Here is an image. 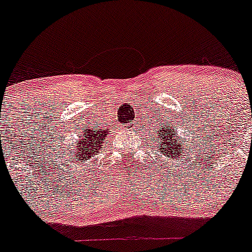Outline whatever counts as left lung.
Segmentation results:
<instances>
[{
	"mask_svg": "<svg viewBox=\"0 0 252 252\" xmlns=\"http://www.w3.org/2000/svg\"><path fill=\"white\" fill-rule=\"evenodd\" d=\"M159 138H160V148L161 154H165L166 157H173L176 155L178 157V149H180L182 152V148L178 147V142L175 140V130L173 129H166L165 126H163V129H159Z\"/></svg>",
	"mask_w": 252,
	"mask_h": 252,
	"instance_id": "1",
	"label": "left lung"
}]
</instances>
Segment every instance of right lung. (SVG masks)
Instances as JSON below:
<instances>
[{"mask_svg":"<svg viewBox=\"0 0 252 252\" xmlns=\"http://www.w3.org/2000/svg\"><path fill=\"white\" fill-rule=\"evenodd\" d=\"M108 131L107 130H103V129L99 128H92V129H87L84 131L83 137L79 142H77V147L76 149L70 150V157L73 158V152L76 153V159H78L79 161H83L86 163L84 160L89 159L91 157H93V154L98 152L100 148L103 147V143H104L105 139V135H107ZM69 157V155H68Z\"/></svg>","mask_w":252,"mask_h":252,"instance_id":"right-lung-1","label":"right lung"}]
</instances>
